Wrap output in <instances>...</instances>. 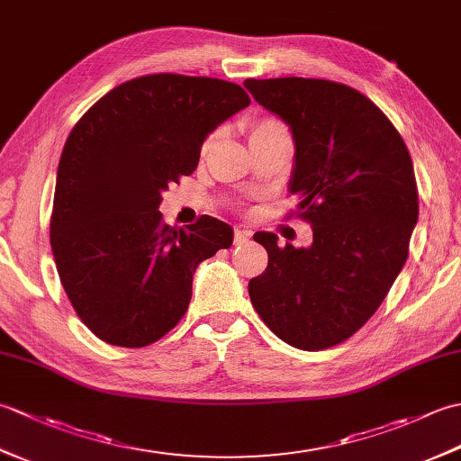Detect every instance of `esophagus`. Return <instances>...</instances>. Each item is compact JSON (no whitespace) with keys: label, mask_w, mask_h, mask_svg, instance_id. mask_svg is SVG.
<instances>
[{"label":"esophagus","mask_w":461,"mask_h":461,"mask_svg":"<svg viewBox=\"0 0 461 461\" xmlns=\"http://www.w3.org/2000/svg\"><path fill=\"white\" fill-rule=\"evenodd\" d=\"M248 241H249V231H246V230L233 231V243H236V246H243V243H248Z\"/></svg>","instance_id":"34e87169"}]
</instances>
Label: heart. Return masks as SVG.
I'll return each mask as SVG.
<instances>
[{"instance_id":"1","label":"heart","mask_w":461,"mask_h":461,"mask_svg":"<svg viewBox=\"0 0 461 461\" xmlns=\"http://www.w3.org/2000/svg\"><path fill=\"white\" fill-rule=\"evenodd\" d=\"M248 132H249V142L258 144V142H267V140H279V139H289V131L287 126L283 124L277 116H258L248 124ZM218 142V132L210 134L203 142V154H208L213 144Z\"/></svg>"}]
</instances>
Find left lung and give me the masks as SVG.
I'll use <instances>...</instances> for the list:
<instances>
[{
	"instance_id": "1",
	"label": "left lung",
	"mask_w": 461,
	"mask_h": 461,
	"mask_svg": "<svg viewBox=\"0 0 461 461\" xmlns=\"http://www.w3.org/2000/svg\"><path fill=\"white\" fill-rule=\"evenodd\" d=\"M243 85L289 124V192L312 228L307 249L281 248L271 231L253 236L269 261L249 281L251 303L287 345L335 347L375 315L408 259L418 221L412 158L388 116L348 85L303 77Z\"/></svg>"
}]
</instances>
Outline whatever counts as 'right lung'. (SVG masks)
<instances>
[{
    "label": "right lung",
    "mask_w": 461,
    "mask_h": 461,
    "mask_svg": "<svg viewBox=\"0 0 461 461\" xmlns=\"http://www.w3.org/2000/svg\"><path fill=\"white\" fill-rule=\"evenodd\" d=\"M251 103L236 83L156 73L126 81L73 126L59 160L51 248L59 279L95 337L140 348L188 311L200 261L231 246L225 221L170 228L162 192L190 176L215 126Z\"/></svg>",
    "instance_id": "obj_1"
}]
</instances>
